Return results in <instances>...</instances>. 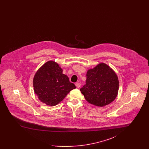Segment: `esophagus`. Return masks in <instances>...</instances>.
<instances>
[{
	"label": "esophagus",
	"mask_w": 149,
	"mask_h": 149,
	"mask_svg": "<svg viewBox=\"0 0 149 149\" xmlns=\"http://www.w3.org/2000/svg\"><path fill=\"white\" fill-rule=\"evenodd\" d=\"M75 85H76V86L77 87V88H80V86H81V84L80 83H75Z\"/></svg>",
	"instance_id": "34e87169"
}]
</instances>
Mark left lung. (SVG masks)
Returning <instances> with one entry per match:
<instances>
[{
    "label": "left lung",
    "mask_w": 149,
    "mask_h": 149,
    "mask_svg": "<svg viewBox=\"0 0 149 149\" xmlns=\"http://www.w3.org/2000/svg\"><path fill=\"white\" fill-rule=\"evenodd\" d=\"M118 89L119 81L115 72L107 64L100 63L88 70L86 84L80 91L88 102L103 107L113 101Z\"/></svg>",
    "instance_id": "1"
}]
</instances>
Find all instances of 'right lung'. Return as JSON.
I'll return each mask as SVG.
<instances>
[{
    "label": "right lung",
    "instance_id": "1",
    "mask_svg": "<svg viewBox=\"0 0 149 149\" xmlns=\"http://www.w3.org/2000/svg\"><path fill=\"white\" fill-rule=\"evenodd\" d=\"M34 92L42 102L54 106L61 102L75 85L69 81L58 64L49 61L37 70L33 80Z\"/></svg>",
    "mask_w": 149,
    "mask_h": 149
}]
</instances>
